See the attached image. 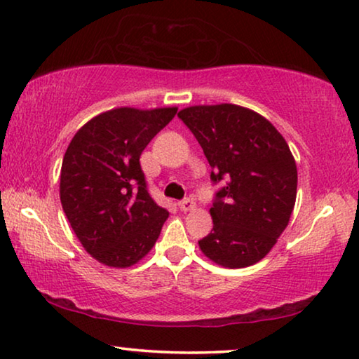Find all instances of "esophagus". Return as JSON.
<instances>
[{
	"instance_id": "esophagus-1",
	"label": "esophagus",
	"mask_w": 359,
	"mask_h": 359,
	"mask_svg": "<svg viewBox=\"0 0 359 359\" xmlns=\"http://www.w3.org/2000/svg\"><path fill=\"white\" fill-rule=\"evenodd\" d=\"M195 200L191 196H187V198H184V200H182L180 203H179V208L184 212H189V211H194L195 210Z\"/></svg>"
}]
</instances>
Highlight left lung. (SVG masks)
I'll list each match as a JSON object with an SVG mask.
<instances>
[{"label":"left lung","instance_id":"8db88e82","mask_svg":"<svg viewBox=\"0 0 359 359\" xmlns=\"http://www.w3.org/2000/svg\"><path fill=\"white\" fill-rule=\"evenodd\" d=\"M222 184L210 210L212 231L198 240L224 267H247L269 253L297 200V164L277 128L237 104L191 106L179 112Z\"/></svg>","mask_w":359,"mask_h":359}]
</instances>
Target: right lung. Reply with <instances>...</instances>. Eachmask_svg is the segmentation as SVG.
<instances>
[{
	"mask_svg": "<svg viewBox=\"0 0 359 359\" xmlns=\"http://www.w3.org/2000/svg\"><path fill=\"white\" fill-rule=\"evenodd\" d=\"M177 108H117L74 135L62 159L61 205L96 261L128 267L153 248L169 212L149 196L142 151Z\"/></svg>",
	"mask_w": 359,
	"mask_h": 359,
	"instance_id": "right-lung-1",
	"label": "right lung"
}]
</instances>
